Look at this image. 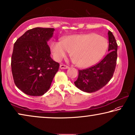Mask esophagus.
Segmentation results:
<instances>
[{"label": "esophagus", "mask_w": 135, "mask_h": 135, "mask_svg": "<svg viewBox=\"0 0 135 135\" xmlns=\"http://www.w3.org/2000/svg\"><path fill=\"white\" fill-rule=\"evenodd\" d=\"M60 69H68V68H69V67H68L67 65H60Z\"/></svg>", "instance_id": "1"}]
</instances>
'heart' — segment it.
Masks as SVG:
<instances>
[{
    "mask_svg": "<svg viewBox=\"0 0 135 135\" xmlns=\"http://www.w3.org/2000/svg\"><path fill=\"white\" fill-rule=\"evenodd\" d=\"M108 42L103 36L94 33L76 34L54 41L51 45L53 57L60 61L71 52L72 60L81 68L92 66L103 57L107 51Z\"/></svg>",
    "mask_w": 135,
    "mask_h": 135,
    "instance_id": "heart-1",
    "label": "heart"
}]
</instances>
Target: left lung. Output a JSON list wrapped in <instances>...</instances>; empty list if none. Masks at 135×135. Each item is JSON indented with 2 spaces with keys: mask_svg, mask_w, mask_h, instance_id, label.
<instances>
[{
  "mask_svg": "<svg viewBox=\"0 0 135 135\" xmlns=\"http://www.w3.org/2000/svg\"><path fill=\"white\" fill-rule=\"evenodd\" d=\"M109 53L97 65L87 69L78 70L79 75L75 84L84 92H96L104 87L113 77L116 65L117 45L113 34L108 32Z\"/></svg>",
  "mask_w": 135,
  "mask_h": 135,
  "instance_id": "obj_1",
  "label": "left lung"
}]
</instances>
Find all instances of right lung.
Listing matches in <instances>:
<instances>
[{"label": "right lung", "mask_w": 135, "mask_h": 135, "mask_svg": "<svg viewBox=\"0 0 135 135\" xmlns=\"http://www.w3.org/2000/svg\"><path fill=\"white\" fill-rule=\"evenodd\" d=\"M54 28L35 27L17 40L11 56V71L15 84L26 94L42 95L48 90L59 64L51 57L47 42Z\"/></svg>", "instance_id": "add662e5"}]
</instances>
